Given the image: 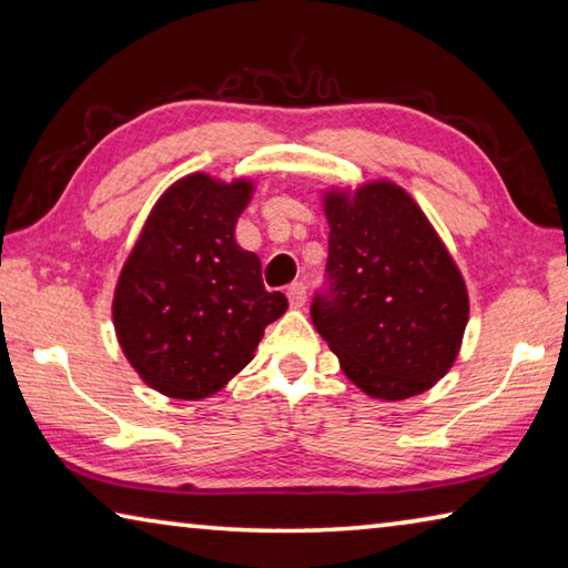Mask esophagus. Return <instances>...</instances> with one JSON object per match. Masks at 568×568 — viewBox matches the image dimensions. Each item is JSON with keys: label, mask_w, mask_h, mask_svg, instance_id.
<instances>
[{"label": "esophagus", "mask_w": 568, "mask_h": 568, "mask_svg": "<svg viewBox=\"0 0 568 568\" xmlns=\"http://www.w3.org/2000/svg\"><path fill=\"white\" fill-rule=\"evenodd\" d=\"M287 303H291L293 307H303L305 305V297H307V291L303 283H293L291 287H287Z\"/></svg>", "instance_id": "34e87169"}]
</instances>
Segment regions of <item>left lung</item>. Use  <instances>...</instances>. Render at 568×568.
Returning <instances> with one entry per match:
<instances>
[{"label":"left lung","mask_w":568,"mask_h":568,"mask_svg":"<svg viewBox=\"0 0 568 568\" xmlns=\"http://www.w3.org/2000/svg\"><path fill=\"white\" fill-rule=\"evenodd\" d=\"M328 265L311 318L341 368L373 398L428 390L454 365L468 295L420 207L393 182L331 192Z\"/></svg>","instance_id":"8db88e82"}]
</instances>
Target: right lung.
Here are the masks:
<instances>
[{"mask_svg": "<svg viewBox=\"0 0 568 568\" xmlns=\"http://www.w3.org/2000/svg\"><path fill=\"white\" fill-rule=\"evenodd\" d=\"M253 185L187 175L158 200L122 267L114 331L142 381L170 398L217 393L287 307L261 257L235 243Z\"/></svg>", "mask_w": 568, "mask_h": 568, "instance_id": "1", "label": "right lung"}]
</instances>
